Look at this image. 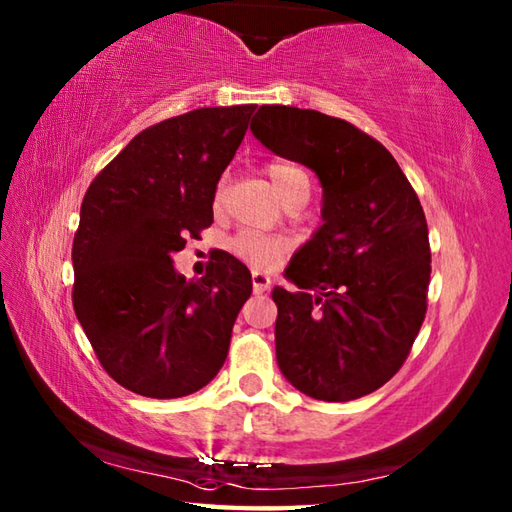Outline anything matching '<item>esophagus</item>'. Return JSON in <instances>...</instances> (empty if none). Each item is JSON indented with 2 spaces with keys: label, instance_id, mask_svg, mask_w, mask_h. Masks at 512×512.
I'll return each mask as SVG.
<instances>
[{
  "label": "esophagus",
  "instance_id": "1",
  "mask_svg": "<svg viewBox=\"0 0 512 512\" xmlns=\"http://www.w3.org/2000/svg\"><path fill=\"white\" fill-rule=\"evenodd\" d=\"M268 286H271V277L264 275V273H253V288H255V293H264Z\"/></svg>",
  "mask_w": 512,
  "mask_h": 512
}]
</instances>
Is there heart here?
<instances>
[{
	"instance_id": "heart-1",
	"label": "heart",
	"mask_w": 512,
	"mask_h": 512,
	"mask_svg": "<svg viewBox=\"0 0 512 512\" xmlns=\"http://www.w3.org/2000/svg\"><path fill=\"white\" fill-rule=\"evenodd\" d=\"M268 176H271L277 194H280L284 201L300 192H309L311 188L309 174H306L300 165L293 163H271L268 165ZM221 199H224V190L219 188L215 194V203H221ZM228 248L232 250V255H237L241 259V262L257 268V271H266V268H273L280 262V257L286 253L288 244L282 237L262 235V232L255 230H241L228 241Z\"/></svg>"
}]
</instances>
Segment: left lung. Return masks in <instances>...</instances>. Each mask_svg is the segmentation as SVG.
I'll return each mask as SVG.
<instances>
[{
  "mask_svg": "<svg viewBox=\"0 0 512 512\" xmlns=\"http://www.w3.org/2000/svg\"><path fill=\"white\" fill-rule=\"evenodd\" d=\"M253 134L318 174L324 224L273 288L275 351L288 383L327 403L383 387L403 367L427 311L430 239L396 159L356 125L313 109L264 105Z\"/></svg>",
  "mask_w": 512,
  "mask_h": 512,
  "instance_id": "obj_1",
  "label": "left lung"
}]
</instances>
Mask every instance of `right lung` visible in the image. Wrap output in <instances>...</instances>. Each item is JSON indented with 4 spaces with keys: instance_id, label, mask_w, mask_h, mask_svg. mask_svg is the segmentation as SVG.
<instances>
[{
    "instance_id": "1",
    "label": "right lung",
    "mask_w": 512,
    "mask_h": 512,
    "mask_svg": "<svg viewBox=\"0 0 512 512\" xmlns=\"http://www.w3.org/2000/svg\"><path fill=\"white\" fill-rule=\"evenodd\" d=\"M257 105L206 107L136 134L82 199L73 237V309L102 369L147 398H181L224 367L248 268L224 250L201 280L172 255L212 224L217 183Z\"/></svg>"
}]
</instances>
